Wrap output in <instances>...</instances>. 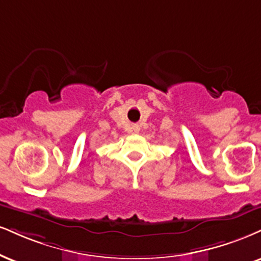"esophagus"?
Segmentation results:
<instances>
[{"label": "esophagus", "mask_w": 261, "mask_h": 261, "mask_svg": "<svg viewBox=\"0 0 261 261\" xmlns=\"http://www.w3.org/2000/svg\"><path fill=\"white\" fill-rule=\"evenodd\" d=\"M133 128H134V131H135V133H137V131H139V127H137V126H134Z\"/></svg>", "instance_id": "34e87169"}]
</instances>
